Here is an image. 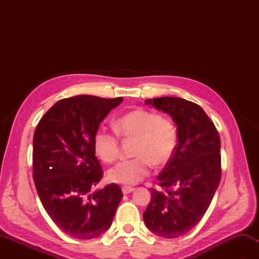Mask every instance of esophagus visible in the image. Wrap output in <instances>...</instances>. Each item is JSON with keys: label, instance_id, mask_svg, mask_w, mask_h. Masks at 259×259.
I'll use <instances>...</instances> for the list:
<instances>
[{"label": "esophagus", "instance_id": "1", "mask_svg": "<svg viewBox=\"0 0 259 259\" xmlns=\"http://www.w3.org/2000/svg\"><path fill=\"white\" fill-rule=\"evenodd\" d=\"M134 190H135V188H133V187H126V186L122 187L123 195H128V194H130V192H133Z\"/></svg>", "mask_w": 259, "mask_h": 259}]
</instances>
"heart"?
I'll list each match as a JSON object with an SVG mask.
<instances>
[{
    "instance_id": "b5f03b06",
    "label": "heart",
    "mask_w": 259,
    "mask_h": 259,
    "mask_svg": "<svg viewBox=\"0 0 259 259\" xmlns=\"http://www.w3.org/2000/svg\"><path fill=\"white\" fill-rule=\"evenodd\" d=\"M113 129H99L93 148L103 162L114 161L119 153V137L135 139V158L118 162L108 171V179L115 184L135 185L146 178L150 166L162 167L174 157L178 146V130L171 120L147 109H136L114 121Z\"/></svg>"
}]
</instances>
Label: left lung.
<instances>
[{
  "instance_id": "obj_1",
  "label": "left lung",
  "mask_w": 259,
  "mask_h": 259,
  "mask_svg": "<svg viewBox=\"0 0 259 259\" xmlns=\"http://www.w3.org/2000/svg\"><path fill=\"white\" fill-rule=\"evenodd\" d=\"M168 113L178 130V146L150 188L144 212L146 226L163 238H177L201 221L222 177L221 138L210 118L198 104L176 97L147 99Z\"/></svg>"
}]
</instances>
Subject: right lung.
Here are the masks:
<instances>
[{"mask_svg": "<svg viewBox=\"0 0 259 259\" xmlns=\"http://www.w3.org/2000/svg\"><path fill=\"white\" fill-rule=\"evenodd\" d=\"M122 98L75 96L58 101L33 137V179L46 211L63 233L92 239L110 228L123 197L117 184L93 191L103 171L93 138Z\"/></svg>", "mask_w": 259, "mask_h": 259, "instance_id": "right-lung-1", "label": "right lung"}]
</instances>
